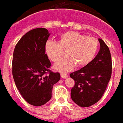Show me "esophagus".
Here are the masks:
<instances>
[{
  "mask_svg": "<svg viewBox=\"0 0 123 123\" xmlns=\"http://www.w3.org/2000/svg\"><path fill=\"white\" fill-rule=\"evenodd\" d=\"M60 75H61V77H62L63 79H66V78H68V74H64V73H61V74H60Z\"/></svg>",
  "mask_w": 123,
  "mask_h": 123,
  "instance_id": "esophagus-1",
  "label": "esophagus"
}]
</instances>
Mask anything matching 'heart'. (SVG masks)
Segmentation results:
<instances>
[{"mask_svg":"<svg viewBox=\"0 0 123 123\" xmlns=\"http://www.w3.org/2000/svg\"><path fill=\"white\" fill-rule=\"evenodd\" d=\"M99 48L97 39L74 31L63 33L57 42L48 40L45 45L46 54L55 63L62 60L66 51L68 56L54 66L56 70L63 72L70 71L75 65L80 68L88 65L96 56Z\"/></svg>","mask_w":123,"mask_h":123,"instance_id":"heart-1","label":"heart"}]
</instances>
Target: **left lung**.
<instances>
[{"label": "left lung", "mask_w": 123, "mask_h": 123, "mask_svg": "<svg viewBox=\"0 0 123 123\" xmlns=\"http://www.w3.org/2000/svg\"><path fill=\"white\" fill-rule=\"evenodd\" d=\"M100 49L91 63L70 74L75 85L71 97L77 105L87 107L99 101L107 89L112 73V60L109 49L99 39Z\"/></svg>", "instance_id": "left-lung-1"}]
</instances>
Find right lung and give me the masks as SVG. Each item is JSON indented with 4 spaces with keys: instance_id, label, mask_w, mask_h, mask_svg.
<instances>
[{
    "instance_id": "1",
    "label": "right lung",
    "mask_w": 123,
    "mask_h": 123,
    "mask_svg": "<svg viewBox=\"0 0 123 123\" xmlns=\"http://www.w3.org/2000/svg\"><path fill=\"white\" fill-rule=\"evenodd\" d=\"M49 34L39 28L25 34L16 43L12 57V75L16 86L24 100L34 106H41L52 97L53 85L60 74L49 69L51 62L45 54Z\"/></svg>"
}]
</instances>
